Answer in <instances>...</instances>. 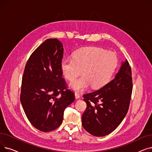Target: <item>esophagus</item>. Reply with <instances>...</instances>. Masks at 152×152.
I'll use <instances>...</instances> for the list:
<instances>
[{"mask_svg":"<svg viewBox=\"0 0 152 152\" xmlns=\"http://www.w3.org/2000/svg\"><path fill=\"white\" fill-rule=\"evenodd\" d=\"M75 98L76 99L80 98V94L77 93V92H75Z\"/></svg>","mask_w":152,"mask_h":152,"instance_id":"esophagus-1","label":"esophagus"}]
</instances>
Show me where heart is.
I'll return each mask as SVG.
<instances>
[{
  "instance_id": "1",
  "label": "heart",
  "mask_w": 152,
  "mask_h": 152,
  "mask_svg": "<svg viewBox=\"0 0 152 152\" xmlns=\"http://www.w3.org/2000/svg\"><path fill=\"white\" fill-rule=\"evenodd\" d=\"M118 63L115 53L97 47H84L76 50L72 58H63L60 67L64 77L72 81L81 73L83 76L72 81L69 87L81 92L89 88H101L113 76Z\"/></svg>"
}]
</instances>
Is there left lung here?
I'll list each match as a JSON object with an SVG mask.
<instances>
[{"instance_id": "left-lung-1", "label": "left lung", "mask_w": 152, "mask_h": 152, "mask_svg": "<svg viewBox=\"0 0 152 152\" xmlns=\"http://www.w3.org/2000/svg\"><path fill=\"white\" fill-rule=\"evenodd\" d=\"M132 88L131 68L126 60L113 80L99 90L83 95L87 104L82 116L84 129L96 137L113 132L127 113Z\"/></svg>"}]
</instances>
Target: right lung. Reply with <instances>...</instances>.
I'll use <instances>...</instances> for the list:
<instances>
[{"instance_id": "1", "label": "right lung", "mask_w": 152, "mask_h": 152, "mask_svg": "<svg viewBox=\"0 0 152 152\" xmlns=\"http://www.w3.org/2000/svg\"><path fill=\"white\" fill-rule=\"evenodd\" d=\"M63 50L58 39H47L32 53L23 75L20 102L23 110L33 126L45 132L60 126L65 108L75 99L62 77Z\"/></svg>"}]
</instances>
